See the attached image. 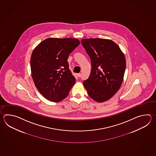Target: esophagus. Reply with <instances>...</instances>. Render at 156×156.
<instances>
[{"label": "esophagus", "instance_id": "obj_1", "mask_svg": "<svg viewBox=\"0 0 156 156\" xmlns=\"http://www.w3.org/2000/svg\"><path fill=\"white\" fill-rule=\"evenodd\" d=\"M77 76L80 77H81V74L80 73H77Z\"/></svg>", "mask_w": 156, "mask_h": 156}]
</instances>
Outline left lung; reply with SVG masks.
I'll return each mask as SVG.
<instances>
[{
    "label": "left lung",
    "instance_id": "1",
    "mask_svg": "<svg viewBox=\"0 0 156 156\" xmlns=\"http://www.w3.org/2000/svg\"><path fill=\"white\" fill-rule=\"evenodd\" d=\"M81 43L91 62L88 79L83 82L89 96L98 103L106 101L119 90L126 67L124 55L113 41L85 38Z\"/></svg>",
    "mask_w": 156,
    "mask_h": 156
}]
</instances>
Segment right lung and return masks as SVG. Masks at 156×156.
Instances as JSON below:
<instances>
[{"mask_svg":"<svg viewBox=\"0 0 156 156\" xmlns=\"http://www.w3.org/2000/svg\"><path fill=\"white\" fill-rule=\"evenodd\" d=\"M76 38H49L34 49L30 58L33 81L43 97L53 102L65 99L76 82L67 62L80 44Z\"/></svg>","mask_w":156,"mask_h":156,"instance_id":"right-lung-1","label":"right lung"}]
</instances>
